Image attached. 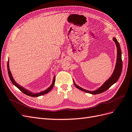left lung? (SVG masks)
<instances>
[{"instance_id": "left-lung-1", "label": "left lung", "mask_w": 132, "mask_h": 132, "mask_svg": "<svg viewBox=\"0 0 132 132\" xmlns=\"http://www.w3.org/2000/svg\"><path fill=\"white\" fill-rule=\"evenodd\" d=\"M112 39L114 42V43H115L116 45L117 46V61L116 63L115 68H114V70L113 72V73L111 76V77L106 80V81L103 85H102L100 87H99L98 89H97L96 90L94 91L88 90H86V89H84L81 87H80L79 86H78V85L76 84V83L73 80L74 84L76 88L79 89V90H81L86 93L96 95V94H100V93H103L105 91L107 90L109 88L111 87L113 84L115 83L118 80L119 78H120L121 76L122 70V52H121V49L120 48V44H119L118 42L116 39V38H113Z\"/></svg>"}]
</instances>
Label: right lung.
<instances>
[{
	"label": "right lung",
	"mask_w": 132,
	"mask_h": 132,
	"mask_svg": "<svg viewBox=\"0 0 132 132\" xmlns=\"http://www.w3.org/2000/svg\"><path fill=\"white\" fill-rule=\"evenodd\" d=\"M7 71H8V75H9V78L11 80V82L12 83V84H13L15 86H16L17 88H18L19 89H20V90L22 92V93H23L24 94H25L27 95H28V96H32V97H38V96H41V95H44L45 94H46V93H48V92H49L51 90H52V88H53L54 87V85L55 84V76H54V77L53 78V82H52V84H51V86L48 88L47 89H46V90H44L43 91H42L39 93H34L31 91H29L28 90H27V89H25L24 88L22 87V86H20V85L17 83L16 82L15 80H14V78L12 77V76L11 75V72L10 71V69H9V60H8V62H7Z\"/></svg>",
	"instance_id": "right-lung-1"
}]
</instances>
